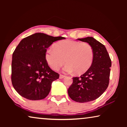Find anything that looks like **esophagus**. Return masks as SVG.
I'll use <instances>...</instances> for the list:
<instances>
[{"label": "esophagus", "instance_id": "obj_1", "mask_svg": "<svg viewBox=\"0 0 127 127\" xmlns=\"http://www.w3.org/2000/svg\"><path fill=\"white\" fill-rule=\"evenodd\" d=\"M65 77V76H64V75H63V74H60L59 78H60V79H63V78H64Z\"/></svg>", "mask_w": 127, "mask_h": 127}]
</instances>
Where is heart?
Masks as SVG:
<instances>
[{"label": "heart", "instance_id": "obj_1", "mask_svg": "<svg viewBox=\"0 0 127 127\" xmlns=\"http://www.w3.org/2000/svg\"><path fill=\"white\" fill-rule=\"evenodd\" d=\"M49 49L45 53V59L49 66L55 70L63 64V70L67 73L76 71L77 74L84 73L91 66L94 59V50L86 42L72 40H63Z\"/></svg>", "mask_w": 127, "mask_h": 127}]
</instances>
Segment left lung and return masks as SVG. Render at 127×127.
<instances>
[{
  "label": "left lung",
  "mask_w": 127,
  "mask_h": 127,
  "mask_svg": "<svg viewBox=\"0 0 127 127\" xmlns=\"http://www.w3.org/2000/svg\"><path fill=\"white\" fill-rule=\"evenodd\" d=\"M87 42L94 50V59L90 68L80 77H73L68 90V95L78 102H87L99 97L108 87L111 59L104 45L92 37L77 39Z\"/></svg>",
  "instance_id": "1"
}]
</instances>
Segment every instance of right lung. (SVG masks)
Masks as SVG:
<instances>
[{
	"label": "right lung",
	"mask_w": 127,
	"mask_h": 127,
	"mask_svg": "<svg viewBox=\"0 0 127 127\" xmlns=\"http://www.w3.org/2000/svg\"><path fill=\"white\" fill-rule=\"evenodd\" d=\"M36 33L21 41L12 55V83L22 97L30 100L44 99L52 82L59 74L51 70L45 59L46 49L54 42L65 39Z\"/></svg>",
	"instance_id": "1"
}]
</instances>
